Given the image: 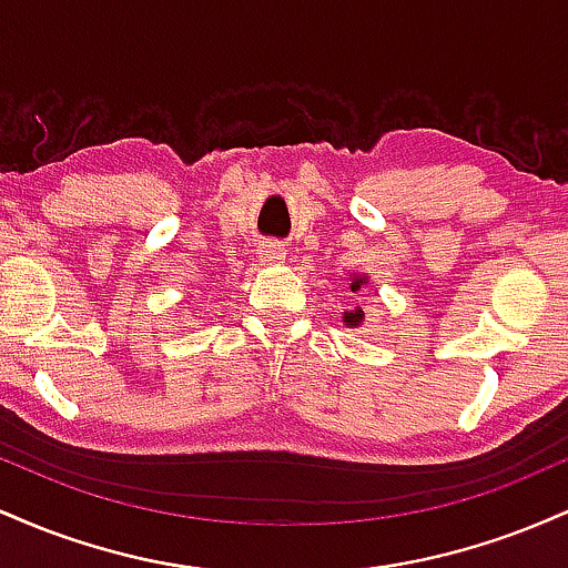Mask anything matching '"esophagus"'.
<instances>
[{"label": "esophagus", "mask_w": 568, "mask_h": 568, "mask_svg": "<svg viewBox=\"0 0 568 568\" xmlns=\"http://www.w3.org/2000/svg\"><path fill=\"white\" fill-rule=\"evenodd\" d=\"M258 256H262V262L277 264L285 258V247L280 243H266V245H262V251H258Z\"/></svg>", "instance_id": "1"}]
</instances>
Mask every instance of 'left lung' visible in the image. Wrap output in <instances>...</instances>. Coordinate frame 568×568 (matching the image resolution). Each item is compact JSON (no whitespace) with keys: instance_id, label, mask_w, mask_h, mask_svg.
Here are the masks:
<instances>
[{"instance_id":"1","label":"left lung","mask_w":568,"mask_h":568,"mask_svg":"<svg viewBox=\"0 0 568 568\" xmlns=\"http://www.w3.org/2000/svg\"><path fill=\"white\" fill-rule=\"evenodd\" d=\"M361 285H363V277H361V280H355V283H352V291H361ZM361 321H363V312H361V310L347 312V315H344V323H349V325H357Z\"/></svg>"}]
</instances>
